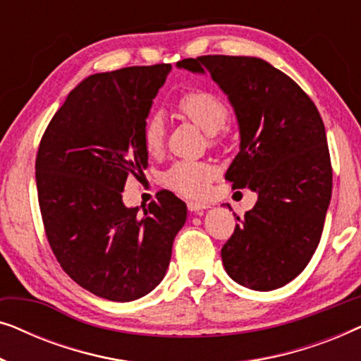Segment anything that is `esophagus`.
Returning <instances> with one entry per match:
<instances>
[{
    "instance_id": "1",
    "label": "esophagus",
    "mask_w": 361,
    "mask_h": 361,
    "mask_svg": "<svg viewBox=\"0 0 361 361\" xmlns=\"http://www.w3.org/2000/svg\"><path fill=\"white\" fill-rule=\"evenodd\" d=\"M187 207H189V210H190V212H200V210L207 209V204H202V202H194V200H190L189 204H187Z\"/></svg>"
}]
</instances>
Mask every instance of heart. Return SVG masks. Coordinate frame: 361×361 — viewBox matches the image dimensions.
<instances>
[{"mask_svg":"<svg viewBox=\"0 0 361 361\" xmlns=\"http://www.w3.org/2000/svg\"><path fill=\"white\" fill-rule=\"evenodd\" d=\"M176 108L182 116L209 133L212 145L220 141L219 131L230 120L226 103L214 92L190 88L182 92L176 100ZM141 141L149 156H159L166 142V123L159 113H151L141 126ZM215 169L207 161H176L162 172V182L171 190L185 197H200L214 179Z\"/></svg>","mask_w":361,"mask_h":361,"instance_id":"heart-1","label":"heart"}]
</instances>
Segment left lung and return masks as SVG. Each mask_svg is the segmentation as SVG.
Returning a JSON list of instances; mask_svg holds the SVG:
<instances>
[{
    "instance_id": "8db88e82",
    "label": "left lung",
    "mask_w": 361,
    "mask_h": 361,
    "mask_svg": "<svg viewBox=\"0 0 361 361\" xmlns=\"http://www.w3.org/2000/svg\"><path fill=\"white\" fill-rule=\"evenodd\" d=\"M177 66L207 68L228 95L241 142L225 179L258 192L221 246L226 273L245 288L278 289L302 273L322 236L332 195L322 116L293 78L261 59L200 56Z\"/></svg>"
}]
</instances>
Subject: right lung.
<instances>
[{
    "instance_id": "add662e5",
    "label": "right lung",
    "mask_w": 361,
    "mask_h": 361,
    "mask_svg": "<svg viewBox=\"0 0 361 361\" xmlns=\"http://www.w3.org/2000/svg\"><path fill=\"white\" fill-rule=\"evenodd\" d=\"M171 63L95 73L68 93L36 156L37 200L62 269L98 298L130 302L156 288L187 207L169 190L128 209L126 179L147 167L141 126Z\"/></svg>"
}]
</instances>
